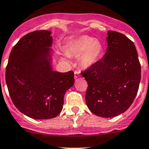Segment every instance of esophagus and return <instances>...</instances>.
I'll list each match as a JSON object with an SVG mask.
<instances>
[{"instance_id":"esophagus-1","label":"esophagus","mask_w":149,"mask_h":149,"mask_svg":"<svg viewBox=\"0 0 149 149\" xmlns=\"http://www.w3.org/2000/svg\"><path fill=\"white\" fill-rule=\"evenodd\" d=\"M79 77H80V73H79L78 71H74V78L75 79Z\"/></svg>"}]
</instances>
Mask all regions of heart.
<instances>
[{"label": "heart", "instance_id": "obj_1", "mask_svg": "<svg viewBox=\"0 0 149 149\" xmlns=\"http://www.w3.org/2000/svg\"><path fill=\"white\" fill-rule=\"evenodd\" d=\"M104 47L101 41L88 35H82L70 42L68 54L80 57V63L84 67H90L98 61L102 56Z\"/></svg>", "mask_w": 149, "mask_h": 149}]
</instances>
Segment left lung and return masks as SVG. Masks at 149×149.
I'll return each mask as SVG.
<instances>
[{
    "label": "left lung",
    "mask_w": 149,
    "mask_h": 149,
    "mask_svg": "<svg viewBox=\"0 0 149 149\" xmlns=\"http://www.w3.org/2000/svg\"><path fill=\"white\" fill-rule=\"evenodd\" d=\"M108 48L102 58L81 74L88 82L85 101L95 115L113 117L125 112L139 88L141 67L133 42L109 31Z\"/></svg>",
    "instance_id": "obj_1"
}]
</instances>
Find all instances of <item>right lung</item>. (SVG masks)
Instances as JSON below:
<instances>
[{
  "instance_id": "right-lung-1",
  "label": "right lung",
  "mask_w": 149,
  "mask_h": 149,
  "mask_svg": "<svg viewBox=\"0 0 149 149\" xmlns=\"http://www.w3.org/2000/svg\"><path fill=\"white\" fill-rule=\"evenodd\" d=\"M50 34L36 30L23 36L13 47L6 70L13 103L22 113L35 120L58 116L64 94L74 82L73 71H52L46 58L53 40Z\"/></svg>"
}]
</instances>
